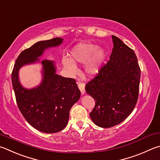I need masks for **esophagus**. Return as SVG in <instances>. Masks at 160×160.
<instances>
[{"mask_svg": "<svg viewBox=\"0 0 160 160\" xmlns=\"http://www.w3.org/2000/svg\"><path fill=\"white\" fill-rule=\"evenodd\" d=\"M77 84H78V88L80 89L81 93H82V94H85V84H84V83H83V82H80V81H78V82H77Z\"/></svg>", "mask_w": 160, "mask_h": 160, "instance_id": "1", "label": "esophagus"}]
</instances>
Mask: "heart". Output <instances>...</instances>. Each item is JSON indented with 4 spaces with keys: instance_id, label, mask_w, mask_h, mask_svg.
Masks as SVG:
<instances>
[{
    "instance_id": "b5f03b06",
    "label": "heart",
    "mask_w": 160,
    "mask_h": 160,
    "mask_svg": "<svg viewBox=\"0 0 160 160\" xmlns=\"http://www.w3.org/2000/svg\"><path fill=\"white\" fill-rule=\"evenodd\" d=\"M68 59H63V64L68 74L73 75L77 71L74 63H84L85 73L88 76H94L101 68L105 57V52L97 45L89 43H81L71 51ZM72 62H74L72 63Z\"/></svg>"
}]
</instances>
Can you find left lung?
I'll return each instance as SVG.
<instances>
[{"label":"left lung","mask_w":160,"mask_h":160,"mask_svg":"<svg viewBox=\"0 0 160 160\" xmlns=\"http://www.w3.org/2000/svg\"><path fill=\"white\" fill-rule=\"evenodd\" d=\"M112 38L113 48L109 61L85 87L87 93L96 101L90 118L103 128L121 123L133 111L141 78L135 52L118 37L112 36Z\"/></svg>","instance_id":"1"}]
</instances>
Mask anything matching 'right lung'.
<instances>
[{
	"instance_id": "add662e5",
	"label": "right lung",
	"mask_w": 160,
	"mask_h": 160,
	"mask_svg": "<svg viewBox=\"0 0 160 160\" xmlns=\"http://www.w3.org/2000/svg\"><path fill=\"white\" fill-rule=\"evenodd\" d=\"M63 39L54 38L36 42L22 52L12 72V82L16 101L22 115L31 125L40 132L52 133L67 125L71 107L80 97V91L73 78L56 74L52 61L44 59L43 80L36 88L27 89L20 85L18 72L22 66L38 61L48 48L62 44Z\"/></svg>"
}]
</instances>
